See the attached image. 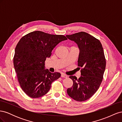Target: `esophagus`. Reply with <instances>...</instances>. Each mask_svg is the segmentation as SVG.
Returning <instances> with one entry per match:
<instances>
[{
	"label": "esophagus",
	"instance_id": "esophagus-1",
	"mask_svg": "<svg viewBox=\"0 0 122 122\" xmlns=\"http://www.w3.org/2000/svg\"><path fill=\"white\" fill-rule=\"evenodd\" d=\"M61 77H63V78H68V76H67V75L65 74H64V73H62V74H61Z\"/></svg>",
	"mask_w": 122,
	"mask_h": 122
}]
</instances>
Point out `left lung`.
<instances>
[{"instance_id": "left-lung-1", "label": "left lung", "mask_w": 122, "mask_h": 122, "mask_svg": "<svg viewBox=\"0 0 122 122\" xmlns=\"http://www.w3.org/2000/svg\"><path fill=\"white\" fill-rule=\"evenodd\" d=\"M66 36L78 45V66L81 68V76L78 79L75 76H69L73 84L68 88L67 93L76 101H84L93 96L102 81L106 67L104 50L100 41L86 32Z\"/></svg>"}]
</instances>
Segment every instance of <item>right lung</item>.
Masks as SVG:
<instances>
[{
    "mask_svg": "<svg viewBox=\"0 0 122 122\" xmlns=\"http://www.w3.org/2000/svg\"><path fill=\"white\" fill-rule=\"evenodd\" d=\"M66 40L63 35L41 31L31 32L20 40L15 50L14 66L20 86L29 97H42L48 92L51 83L61 77L60 73L45 69V61L54 48Z\"/></svg>",
    "mask_w": 122,
    "mask_h": 122,
    "instance_id": "obj_1",
    "label": "right lung"
}]
</instances>
